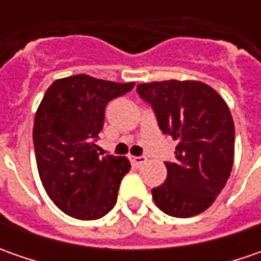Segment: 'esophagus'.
Here are the masks:
<instances>
[{
  "instance_id": "obj_1",
  "label": "esophagus",
  "mask_w": 261,
  "mask_h": 261,
  "mask_svg": "<svg viewBox=\"0 0 261 261\" xmlns=\"http://www.w3.org/2000/svg\"><path fill=\"white\" fill-rule=\"evenodd\" d=\"M129 160H130V163H132V164L136 167L142 166V164H145L146 163L145 156H130Z\"/></svg>"
}]
</instances>
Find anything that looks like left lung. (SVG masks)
<instances>
[{
    "label": "left lung",
    "mask_w": 261,
    "mask_h": 261,
    "mask_svg": "<svg viewBox=\"0 0 261 261\" xmlns=\"http://www.w3.org/2000/svg\"><path fill=\"white\" fill-rule=\"evenodd\" d=\"M155 110L164 134L178 141L175 163H166V181L152 189L167 215L192 218L205 212L225 187L234 164V120L225 100L195 80L152 81L138 86Z\"/></svg>",
    "instance_id": "8db88e82"
}]
</instances>
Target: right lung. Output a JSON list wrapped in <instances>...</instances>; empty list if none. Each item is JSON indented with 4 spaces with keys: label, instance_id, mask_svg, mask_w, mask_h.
<instances>
[{
    "label": "right lung",
    "instance_id": "obj_1",
    "mask_svg": "<svg viewBox=\"0 0 261 261\" xmlns=\"http://www.w3.org/2000/svg\"><path fill=\"white\" fill-rule=\"evenodd\" d=\"M135 83H113L87 74L59 78L36 110L33 142L37 171L47 196L76 219H98L117 200L126 156H98L94 138L103 129L110 100Z\"/></svg>",
    "mask_w": 261,
    "mask_h": 261
}]
</instances>
